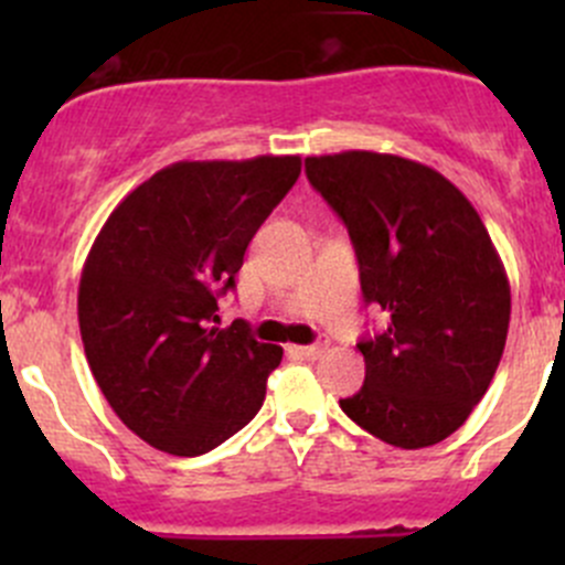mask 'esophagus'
I'll list each match as a JSON object with an SVG mask.
<instances>
[{"instance_id": "1", "label": "esophagus", "mask_w": 565, "mask_h": 565, "mask_svg": "<svg viewBox=\"0 0 565 565\" xmlns=\"http://www.w3.org/2000/svg\"><path fill=\"white\" fill-rule=\"evenodd\" d=\"M324 350H328V339H319L317 344H309V347H292V352H295V355H300V358H309V361H317V358L322 355Z\"/></svg>"}]
</instances>
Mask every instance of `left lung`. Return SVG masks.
I'll use <instances>...</instances> for the list:
<instances>
[{"label":"left lung","instance_id":"8db88e82","mask_svg":"<svg viewBox=\"0 0 565 565\" xmlns=\"http://www.w3.org/2000/svg\"><path fill=\"white\" fill-rule=\"evenodd\" d=\"M306 174L347 224L363 298L388 317L358 344L366 380L341 409L388 446L446 440L483 398L509 335V276L481 215L440 172L388 152L306 158Z\"/></svg>","mask_w":565,"mask_h":565}]
</instances>
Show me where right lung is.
Masks as SVG:
<instances>
[{
  "instance_id": "right-lung-1",
  "label": "right lung",
  "mask_w": 565,
  "mask_h": 565,
  "mask_svg": "<svg viewBox=\"0 0 565 565\" xmlns=\"http://www.w3.org/2000/svg\"><path fill=\"white\" fill-rule=\"evenodd\" d=\"M300 156L180 161L128 193L95 237L78 284V328L117 418L158 451L199 457L259 413L284 350L235 319L250 237L287 196Z\"/></svg>"
}]
</instances>
